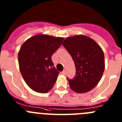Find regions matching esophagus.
Here are the masks:
<instances>
[{
  "label": "esophagus",
  "mask_w": 122,
  "mask_h": 122,
  "mask_svg": "<svg viewBox=\"0 0 122 122\" xmlns=\"http://www.w3.org/2000/svg\"><path fill=\"white\" fill-rule=\"evenodd\" d=\"M62 74H63V75H65V74H66V71H65V70H63V71L62 72Z\"/></svg>",
  "instance_id": "34e87169"
}]
</instances>
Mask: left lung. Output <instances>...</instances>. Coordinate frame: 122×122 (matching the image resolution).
<instances>
[{"label": "left lung", "instance_id": "left-lung-1", "mask_svg": "<svg viewBox=\"0 0 122 122\" xmlns=\"http://www.w3.org/2000/svg\"><path fill=\"white\" fill-rule=\"evenodd\" d=\"M63 46L72 57L76 75L67 78L70 88L77 93H86L100 82L104 70V56L100 46L85 35L67 38Z\"/></svg>", "mask_w": 122, "mask_h": 122}]
</instances>
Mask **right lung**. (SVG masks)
<instances>
[{
	"label": "right lung",
	"instance_id": "obj_1",
	"mask_svg": "<svg viewBox=\"0 0 122 122\" xmlns=\"http://www.w3.org/2000/svg\"><path fill=\"white\" fill-rule=\"evenodd\" d=\"M63 41V38L37 35L25 41L20 48V71L28 86L35 92L46 93L56 83L59 71L54 66L51 57Z\"/></svg>",
	"mask_w": 122,
	"mask_h": 122
}]
</instances>
